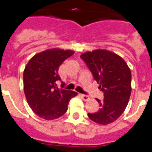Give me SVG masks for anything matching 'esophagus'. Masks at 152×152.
I'll return each mask as SVG.
<instances>
[{
  "instance_id": "34e87169",
  "label": "esophagus",
  "mask_w": 152,
  "mask_h": 152,
  "mask_svg": "<svg viewBox=\"0 0 152 152\" xmlns=\"http://www.w3.org/2000/svg\"><path fill=\"white\" fill-rule=\"evenodd\" d=\"M81 97L84 101H88V100L90 99V98H89L88 96L85 95V94H81Z\"/></svg>"
}]
</instances>
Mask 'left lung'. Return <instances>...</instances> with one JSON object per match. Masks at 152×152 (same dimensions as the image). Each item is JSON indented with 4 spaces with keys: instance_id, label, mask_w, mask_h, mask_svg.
Wrapping results in <instances>:
<instances>
[{
    "instance_id": "obj_1",
    "label": "left lung",
    "mask_w": 152,
    "mask_h": 152,
    "mask_svg": "<svg viewBox=\"0 0 152 152\" xmlns=\"http://www.w3.org/2000/svg\"><path fill=\"white\" fill-rule=\"evenodd\" d=\"M81 58L104 92L103 101L96 98L99 110L88 115L97 124H111L122 115L128 105L132 92L130 68L121 57L104 49L85 52Z\"/></svg>"
}]
</instances>
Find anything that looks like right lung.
I'll return each mask as SVG.
<instances>
[{
	"mask_svg": "<svg viewBox=\"0 0 152 152\" xmlns=\"http://www.w3.org/2000/svg\"><path fill=\"white\" fill-rule=\"evenodd\" d=\"M75 51L52 48L44 50L31 58L24 71V91L32 111L45 120L58 118L65 113L71 98L77 92L57 87L61 81L60 65ZM62 86V85H61Z\"/></svg>",
	"mask_w": 152,
	"mask_h": 152,
	"instance_id": "add662e5",
	"label": "right lung"
}]
</instances>
